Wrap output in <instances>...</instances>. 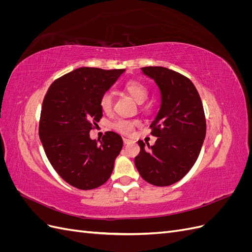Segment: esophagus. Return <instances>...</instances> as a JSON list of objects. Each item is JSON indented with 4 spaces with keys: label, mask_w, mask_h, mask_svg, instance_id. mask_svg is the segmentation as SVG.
<instances>
[{
    "label": "esophagus",
    "mask_w": 252,
    "mask_h": 252,
    "mask_svg": "<svg viewBox=\"0 0 252 252\" xmlns=\"http://www.w3.org/2000/svg\"><path fill=\"white\" fill-rule=\"evenodd\" d=\"M123 142H124V144H129V143L132 142V140L127 139V138H123Z\"/></svg>",
    "instance_id": "34e87169"
}]
</instances>
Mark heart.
I'll list each match as a JSON object with an SVG mask.
<instances>
[{
	"instance_id": "obj_1",
	"label": "heart",
	"mask_w": 252,
	"mask_h": 252,
	"mask_svg": "<svg viewBox=\"0 0 252 252\" xmlns=\"http://www.w3.org/2000/svg\"><path fill=\"white\" fill-rule=\"evenodd\" d=\"M124 91L130 95L133 100L138 104H143L148 98L149 91L148 88L138 81H129L124 85ZM112 96L109 93H104L100 98V106L104 112L109 113L112 110ZM140 125V122L138 120H125L120 119L112 124L113 129L117 131L124 133V134H130L136 126Z\"/></svg>"
}]
</instances>
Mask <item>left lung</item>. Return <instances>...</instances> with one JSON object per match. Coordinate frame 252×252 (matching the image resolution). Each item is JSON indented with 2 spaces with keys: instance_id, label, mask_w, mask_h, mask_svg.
Wrapping results in <instances>:
<instances>
[{
  "instance_id": "left-lung-1",
  "label": "left lung",
  "mask_w": 252,
  "mask_h": 252,
  "mask_svg": "<svg viewBox=\"0 0 252 252\" xmlns=\"http://www.w3.org/2000/svg\"><path fill=\"white\" fill-rule=\"evenodd\" d=\"M161 93V107L152 122L154 146L139 141L134 164L141 177L155 186H169L192 168L206 135V119L196 88L188 78L165 67H143Z\"/></svg>"
}]
</instances>
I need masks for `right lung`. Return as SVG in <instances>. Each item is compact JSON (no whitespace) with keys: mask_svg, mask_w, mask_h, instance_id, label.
Listing matches in <instances>:
<instances>
[{"mask_svg":"<svg viewBox=\"0 0 252 252\" xmlns=\"http://www.w3.org/2000/svg\"><path fill=\"white\" fill-rule=\"evenodd\" d=\"M125 69L81 67L53 82L44 97L39 134L50 164L68 184L94 189L108 181L123 147L121 135L89 132L103 116L100 98Z\"/></svg>","mask_w":252,"mask_h":252,"instance_id":"obj_1","label":"right lung"}]
</instances>
